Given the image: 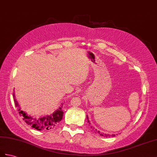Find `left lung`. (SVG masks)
Instances as JSON below:
<instances>
[{
	"label": "left lung",
	"instance_id": "1",
	"mask_svg": "<svg viewBox=\"0 0 157 157\" xmlns=\"http://www.w3.org/2000/svg\"><path fill=\"white\" fill-rule=\"evenodd\" d=\"M86 118H87V122H88V123H89V124H90V121H89V118H88V116H87V115H86ZM91 127L92 128H93V129H95L94 128H93L92 127ZM95 131H96V132H98V134H100L101 136H105V137H110V135H108V134H107V135H106V134L100 133V132H99L98 131H97V129H95ZM115 136V135H112V136Z\"/></svg>",
	"mask_w": 157,
	"mask_h": 157
}]
</instances>
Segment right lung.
<instances>
[{"label":"right lung","instance_id":"add662e5","mask_svg":"<svg viewBox=\"0 0 157 157\" xmlns=\"http://www.w3.org/2000/svg\"><path fill=\"white\" fill-rule=\"evenodd\" d=\"M13 98L14 105L17 107H18V113L22 117L23 121H25V123L28 125H30V127L38 130V131H47V130L54 128L55 126L62 120L63 117V104H61L59 108L51 115L34 118L32 117L28 116L25 112L22 111L21 110L16 101V98H15L14 93H13Z\"/></svg>","mask_w":157,"mask_h":157}]
</instances>
